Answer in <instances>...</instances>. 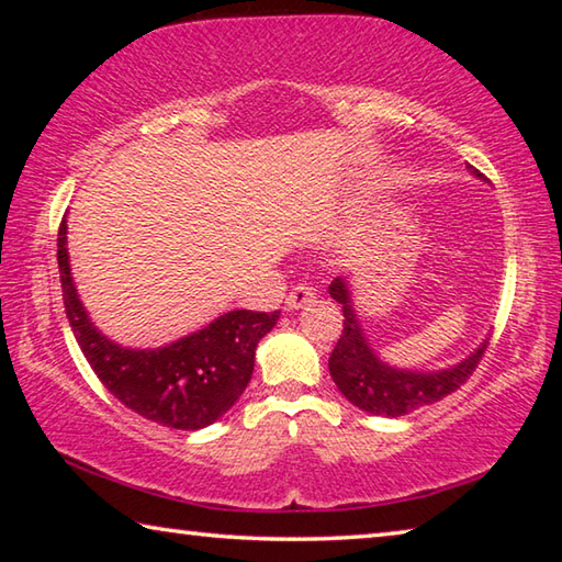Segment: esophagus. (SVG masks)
<instances>
[{"mask_svg": "<svg viewBox=\"0 0 562 562\" xmlns=\"http://www.w3.org/2000/svg\"><path fill=\"white\" fill-rule=\"evenodd\" d=\"M315 294H317V290L312 288V284H307V282L294 284V288L288 294V302H284V307H288V310H300L307 302L315 300Z\"/></svg>", "mask_w": 562, "mask_h": 562, "instance_id": "1", "label": "esophagus"}]
</instances>
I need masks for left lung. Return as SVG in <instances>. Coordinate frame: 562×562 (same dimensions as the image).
I'll return each mask as SVG.
<instances>
[{
  "mask_svg": "<svg viewBox=\"0 0 562 562\" xmlns=\"http://www.w3.org/2000/svg\"><path fill=\"white\" fill-rule=\"evenodd\" d=\"M471 170L481 176L475 168ZM329 294L341 304V315H345V322H341L345 329L329 357V374L339 392L369 414L404 416L414 408L441 402L443 396L453 394L461 384L469 382L488 349L486 339L469 359L451 369H441V372H404V369L386 367L384 361H379L359 327L347 282L337 278L329 284Z\"/></svg>",
  "mask_w": 562,
  "mask_h": 562,
  "instance_id": "8db88e82",
  "label": "left lung"
}]
</instances>
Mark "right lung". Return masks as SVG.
Returning a JSON list of instances; mask_svg holds the SVG:
<instances>
[{
	"mask_svg": "<svg viewBox=\"0 0 562 562\" xmlns=\"http://www.w3.org/2000/svg\"><path fill=\"white\" fill-rule=\"evenodd\" d=\"M56 260L66 317L93 374L123 406L168 429L195 431L221 418L250 384L255 347L280 317L235 310L168 347L126 349L103 337L81 307L66 252V221L56 237Z\"/></svg>",
	"mask_w": 562,
	"mask_h": 562,
	"instance_id": "add662e5",
	"label": "right lung"
}]
</instances>
